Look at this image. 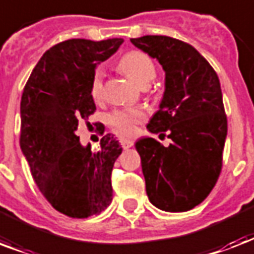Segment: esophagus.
I'll use <instances>...</instances> for the list:
<instances>
[{"label":"esophagus","instance_id":"34e87169","mask_svg":"<svg viewBox=\"0 0 254 254\" xmlns=\"http://www.w3.org/2000/svg\"><path fill=\"white\" fill-rule=\"evenodd\" d=\"M121 145H123L124 149H129L133 146V141L127 140V138H123V140H121Z\"/></svg>","mask_w":254,"mask_h":254}]
</instances>
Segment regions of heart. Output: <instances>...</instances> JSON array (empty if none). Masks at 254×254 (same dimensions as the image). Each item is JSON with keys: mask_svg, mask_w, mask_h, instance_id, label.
Returning a JSON list of instances; mask_svg holds the SVG:
<instances>
[{"mask_svg": "<svg viewBox=\"0 0 254 254\" xmlns=\"http://www.w3.org/2000/svg\"><path fill=\"white\" fill-rule=\"evenodd\" d=\"M120 69L140 86H148L156 77V65L148 54L142 52H129L124 56L119 63ZM102 93V70L98 67L93 73L90 81V96L100 98ZM144 120L142 110L124 109L116 110L109 116L110 125L121 134L129 135L135 130L137 124Z\"/></svg>", "mask_w": 254, "mask_h": 254, "instance_id": "b5f03b06", "label": "heart"}]
</instances>
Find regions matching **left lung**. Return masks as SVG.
Returning <instances> with one entry per match:
<instances>
[{"label":"left lung","mask_w":254,"mask_h":254,"mask_svg":"<svg viewBox=\"0 0 254 254\" xmlns=\"http://www.w3.org/2000/svg\"><path fill=\"white\" fill-rule=\"evenodd\" d=\"M157 60L165 71L158 110L146 125L150 133H169L164 146L152 137L135 142L146 194L156 208L187 212L208 197L222 166L228 123L216 71L187 42L166 36L130 38Z\"/></svg>","instance_id":"1"}]
</instances>
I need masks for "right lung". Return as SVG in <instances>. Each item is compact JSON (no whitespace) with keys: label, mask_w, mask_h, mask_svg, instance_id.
I'll return each mask as SVG.
<instances>
[{"label":"right lung","mask_w":254,"mask_h":254,"mask_svg":"<svg viewBox=\"0 0 254 254\" xmlns=\"http://www.w3.org/2000/svg\"><path fill=\"white\" fill-rule=\"evenodd\" d=\"M123 38L67 40L46 50L21 98L19 145L37 187L52 206L73 218L105 210L113 198L110 174L123 152L112 134L100 149L80 142L78 121L96 105L90 81L97 65L113 56Z\"/></svg>","instance_id":"1"}]
</instances>
